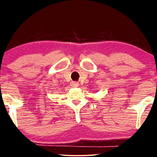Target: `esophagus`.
I'll return each mask as SVG.
<instances>
[{
	"instance_id": "1",
	"label": "esophagus",
	"mask_w": 157,
	"mask_h": 157,
	"mask_svg": "<svg viewBox=\"0 0 157 157\" xmlns=\"http://www.w3.org/2000/svg\"><path fill=\"white\" fill-rule=\"evenodd\" d=\"M71 86L72 87H78V82H72L71 83Z\"/></svg>"
}]
</instances>
